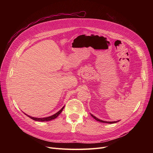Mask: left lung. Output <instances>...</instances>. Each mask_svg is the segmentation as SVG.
Segmentation results:
<instances>
[{
	"label": "left lung",
	"instance_id": "8db88e82",
	"mask_svg": "<svg viewBox=\"0 0 153 153\" xmlns=\"http://www.w3.org/2000/svg\"><path fill=\"white\" fill-rule=\"evenodd\" d=\"M91 116H92L94 119H95L96 120H97V121L100 122H102V123H110V124H111V123H117V122H119V120H118V121H117V122H106V121H103V120H101L99 119L98 118L95 117V116H94L92 114H91Z\"/></svg>",
	"mask_w": 153,
	"mask_h": 153
}]
</instances>
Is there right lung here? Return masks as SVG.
Masks as SVG:
<instances>
[{"mask_svg":"<svg viewBox=\"0 0 153 153\" xmlns=\"http://www.w3.org/2000/svg\"><path fill=\"white\" fill-rule=\"evenodd\" d=\"M64 106L59 110L58 111L57 113H56L55 114L50 116V117H45V118H35V117H31V116H29L27 114H25L27 117H30V118L33 119V120H35V121H37V122H47V121H50V120H52L53 119H55L56 117H58L59 116V115L61 113L62 111L64 109Z\"/></svg>","mask_w":153,"mask_h":153,"instance_id":"obj_1","label":"right lung"}]
</instances>
